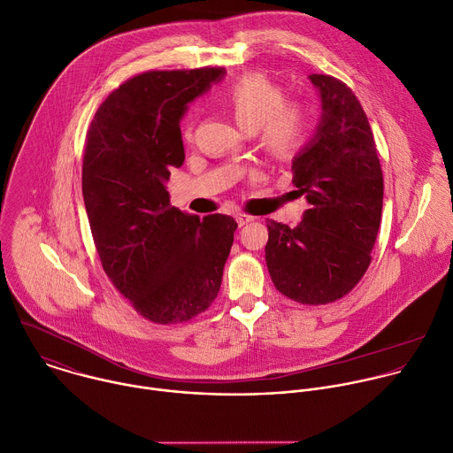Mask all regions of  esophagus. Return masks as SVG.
<instances>
[{"label":"esophagus","mask_w":453,"mask_h":453,"mask_svg":"<svg viewBox=\"0 0 453 453\" xmlns=\"http://www.w3.org/2000/svg\"><path fill=\"white\" fill-rule=\"evenodd\" d=\"M254 220V217H250V215H245V213H240V215H236V222H238V226L242 227V226H245V224H249V222H252Z\"/></svg>","instance_id":"obj_1"}]
</instances>
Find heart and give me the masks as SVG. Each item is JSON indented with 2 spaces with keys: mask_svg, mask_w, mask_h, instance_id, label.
Masks as SVG:
<instances>
[{
  "mask_svg": "<svg viewBox=\"0 0 453 453\" xmlns=\"http://www.w3.org/2000/svg\"><path fill=\"white\" fill-rule=\"evenodd\" d=\"M236 122L257 134L263 149L275 158H286L308 138V117L296 104H286L284 90L265 76H243L224 96Z\"/></svg>",
  "mask_w": 453,
  "mask_h": 453,
  "instance_id": "heart-1",
  "label": "heart"
}]
</instances>
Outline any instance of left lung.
<instances>
[{
    "mask_svg": "<svg viewBox=\"0 0 453 453\" xmlns=\"http://www.w3.org/2000/svg\"><path fill=\"white\" fill-rule=\"evenodd\" d=\"M322 99L315 138L293 158L291 183L310 203L296 227L268 220L265 259L273 286L298 304L345 296L372 263L384 180L368 117L350 87L311 74Z\"/></svg>",
    "mask_w": 453,
    "mask_h": 453,
    "instance_id": "1",
    "label": "left lung"
}]
</instances>
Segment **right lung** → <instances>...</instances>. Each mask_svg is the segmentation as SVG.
<instances>
[{
	"mask_svg": "<svg viewBox=\"0 0 453 453\" xmlns=\"http://www.w3.org/2000/svg\"><path fill=\"white\" fill-rule=\"evenodd\" d=\"M222 74H136L101 103L87 133L81 190L96 250L111 284L155 324L188 322L211 306L238 227L227 215L180 211L165 188L185 162L187 103Z\"/></svg>",
	"mask_w": 453,
	"mask_h": 453,
	"instance_id": "obj_1",
	"label": "right lung"
}]
</instances>
